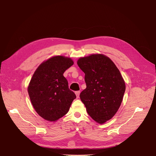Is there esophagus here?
Instances as JSON below:
<instances>
[{
  "instance_id": "1",
  "label": "esophagus",
  "mask_w": 156,
  "mask_h": 156,
  "mask_svg": "<svg viewBox=\"0 0 156 156\" xmlns=\"http://www.w3.org/2000/svg\"><path fill=\"white\" fill-rule=\"evenodd\" d=\"M75 94H76V98H79V96H80V91H76L75 92Z\"/></svg>"
}]
</instances>
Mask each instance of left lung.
<instances>
[{
  "instance_id": "8db88e82",
  "label": "left lung",
  "mask_w": 156,
  "mask_h": 156,
  "mask_svg": "<svg viewBox=\"0 0 156 156\" xmlns=\"http://www.w3.org/2000/svg\"><path fill=\"white\" fill-rule=\"evenodd\" d=\"M84 73L86 88L80 95L87 114L103 124L118 111L125 91V83L114 63L103 54H92L78 59Z\"/></svg>"
}]
</instances>
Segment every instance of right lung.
Instances as JSON below:
<instances>
[{"mask_svg": "<svg viewBox=\"0 0 156 156\" xmlns=\"http://www.w3.org/2000/svg\"><path fill=\"white\" fill-rule=\"evenodd\" d=\"M73 65L70 58L54 56L34 73L28 92L33 107L44 119L55 122L69 112L76 95L69 88L63 73Z\"/></svg>", "mask_w": 156, "mask_h": 156, "instance_id": "1", "label": "right lung"}]
</instances>
